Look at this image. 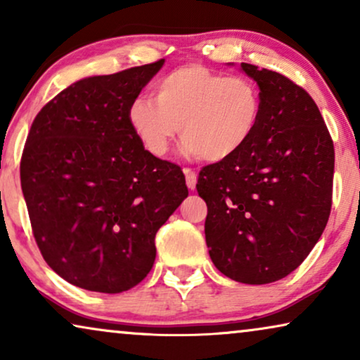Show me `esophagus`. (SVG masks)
Masks as SVG:
<instances>
[{
  "mask_svg": "<svg viewBox=\"0 0 360 360\" xmlns=\"http://www.w3.org/2000/svg\"><path fill=\"white\" fill-rule=\"evenodd\" d=\"M185 179H186V186H188L190 190H195L196 188V180H198V176L191 169H185Z\"/></svg>",
  "mask_w": 360,
  "mask_h": 360,
  "instance_id": "1",
  "label": "esophagus"
}]
</instances>
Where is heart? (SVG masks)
Returning a JSON list of instances; mask_svg holds the SVG:
<instances>
[{"mask_svg": "<svg viewBox=\"0 0 360 360\" xmlns=\"http://www.w3.org/2000/svg\"><path fill=\"white\" fill-rule=\"evenodd\" d=\"M260 115L262 95L252 80L188 63L157 83L155 101L132 100L126 120L150 155L164 157L180 131L185 155L223 162L248 146Z\"/></svg>", "mask_w": 360, "mask_h": 360, "instance_id": "heart-1", "label": "heart"}]
</instances>
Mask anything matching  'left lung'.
Instances as JSON below:
<instances>
[{
    "mask_svg": "<svg viewBox=\"0 0 360 360\" xmlns=\"http://www.w3.org/2000/svg\"><path fill=\"white\" fill-rule=\"evenodd\" d=\"M233 65V63H231ZM259 85L262 115L252 139L203 167L206 245L216 269L248 285L292 274L331 213L334 146L313 98L277 72L240 63Z\"/></svg>",
    "mask_w": 360,
    "mask_h": 360,
    "instance_id": "obj_1",
    "label": "left lung"
}]
</instances>
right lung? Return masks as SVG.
<instances>
[{
    "label": "right lung",
    "mask_w": 360,
    "mask_h": 360,
    "mask_svg": "<svg viewBox=\"0 0 360 360\" xmlns=\"http://www.w3.org/2000/svg\"><path fill=\"white\" fill-rule=\"evenodd\" d=\"M164 58L72 83L39 111L21 159L32 233L53 272L121 293L155 260V234L186 196L179 165L146 152L126 112Z\"/></svg>",
    "instance_id": "right-lung-1"
}]
</instances>
